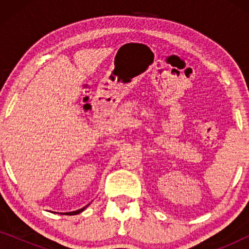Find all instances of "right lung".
<instances>
[{
    "mask_svg": "<svg viewBox=\"0 0 249 249\" xmlns=\"http://www.w3.org/2000/svg\"><path fill=\"white\" fill-rule=\"evenodd\" d=\"M89 204H90V203H89ZM89 204H88V205H86L85 207H83V209H80V210H78V211H74V212H68V213H62V214H68V215H69V214H70V215H71V214H78V213L83 212V211H84L85 209H86L87 206H89Z\"/></svg>",
    "mask_w": 249,
    "mask_h": 249,
    "instance_id": "right-lung-1",
    "label": "right lung"
}]
</instances>
